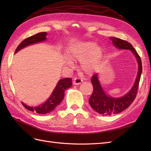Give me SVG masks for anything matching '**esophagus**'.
<instances>
[{
    "label": "esophagus",
    "instance_id": "esophagus-1",
    "mask_svg": "<svg viewBox=\"0 0 151 151\" xmlns=\"http://www.w3.org/2000/svg\"><path fill=\"white\" fill-rule=\"evenodd\" d=\"M82 82V80L81 78L76 77V78H74V81H73V84H74L78 85V84H81Z\"/></svg>",
    "mask_w": 151,
    "mask_h": 151
}]
</instances>
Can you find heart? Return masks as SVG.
<instances>
[{"mask_svg":"<svg viewBox=\"0 0 151 151\" xmlns=\"http://www.w3.org/2000/svg\"><path fill=\"white\" fill-rule=\"evenodd\" d=\"M102 56L103 50L91 41L78 43L73 47L70 52V59L81 61V69L87 74L92 73L97 68ZM67 64L70 66L72 63L69 61Z\"/></svg>","mask_w":151,"mask_h":151,"instance_id":"1","label":"heart"}]
</instances>
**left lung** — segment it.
Returning <instances> with one entry per match:
<instances>
[{"label":"left lung","instance_id":"obj_1","mask_svg":"<svg viewBox=\"0 0 151 151\" xmlns=\"http://www.w3.org/2000/svg\"><path fill=\"white\" fill-rule=\"evenodd\" d=\"M110 40H111L114 46L118 49H129L132 51L138 62L139 69L136 82L132 88L126 95L121 98H114L106 95L99 81L97 74H95L92 76L91 81L93 87V91L89 99V103L95 111L104 115H111L119 114L129 106L136 99L142 72V60L132 45L127 41L117 37H110Z\"/></svg>","mask_w":151,"mask_h":151}]
</instances>
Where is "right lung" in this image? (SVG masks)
<instances>
[{"instance_id":"add662e5","label":"right lung","mask_w":151,"mask_h":151,"mask_svg":"<svg viewBox=\"0 0 151 151\" xmlns=\"http://www.w3.org/2000/svg\"><path fill=\"white\" fill-rule=\"evenodd\" d=\"M46 35V32H40L35 34L32 36L26 38L17 47V49H16L15 51V53L17 52L19 50L22 49V48L28 45H30L45 41L47 39ZM71 81L72 79L70 78H66L60 80L58 82L56 87L54 89L52 95H51L50 97L48 99V100L43 104L36 107H30L23 104L22 102V104L24 106V107L27 108V110H30L32 111H34L37 114H45L49 113V112L53 111L61 103V102L62 101L64 97V95H65L64 93H65V89L69 88L72 85Z\"/></svg>"}]
</instances>
